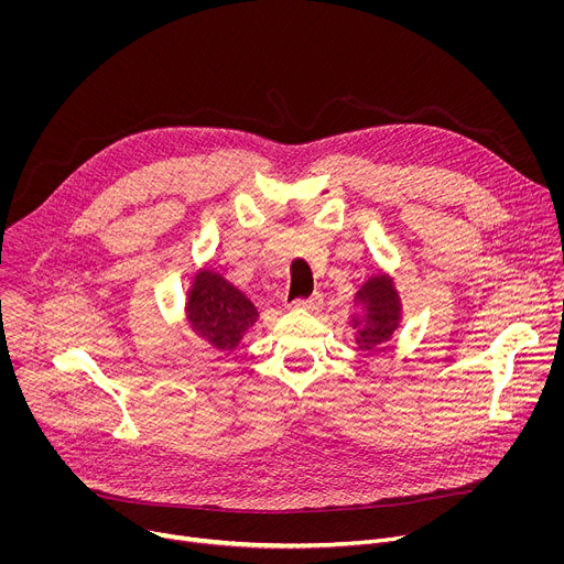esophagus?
Returning <instances> with one entry per match:
<instances>
[{"instance_id":"34e87169","label":"esophagus","mask_w":564,"mask_h":564,"mask_svg":"<svg viewBox=\"0 0 564 564\" xmlns=\"http://www.w3.org/2000/svg\"><path fill=\"white\" fill-rule=\"evenodd\" d=\"M294 305H296V307H303V310H307V312H318L321 307H324V296H321V294H312V296H307V299H296Z\"/></svg>"}]
</instances>
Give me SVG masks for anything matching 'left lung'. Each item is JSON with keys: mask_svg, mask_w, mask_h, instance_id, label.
Returning a JSON list of instances; mask_svg holds the SVG:
<instances>
[{"mask_svg": "<svg viewBox=\"0 0 564 564\" xmlns=\"http://www.w3.org/2000/svg\"><path fill=\"white\" fill-rule=\"evenodd\" d=\"M364 312L355 314L350 326L355 330V344L359 350H375L386 344L401 321V301L394 283L388 274L370 276L361 290L355 294Z\"/></svg>", "mask_w": 564, "mask_h": 564, "instance_id": "8db88e82", "label": "left lung"}]
</instances>
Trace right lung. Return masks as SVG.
I'll use <instances>...</instances> for the list:
<instances>
[{"label":"right lung","instance_id":"right-lung-1","mask_svg":"<svg viewBox=\"0 0 564 564\" xmlns=\"http://www.w3.org/2000/svg\"><path fill=\"white\" fill-rule=\"evenodd\" d=\"M259 312L254 303L214 270H200L187 294V321L192 330L216 350H234Z\"/></svg>","mask_w":564,"mask_h":564}]
</instances>
